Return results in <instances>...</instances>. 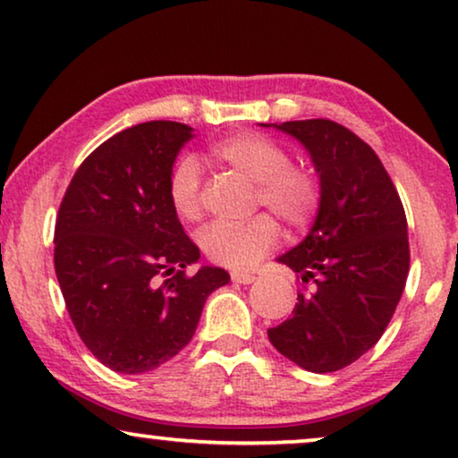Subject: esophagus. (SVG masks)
<instances>
[{
	"mask_svg": "<svg viewBox=\"0 0 458 458\" xmlns=\"http://www.w3.org/2000/svg\"><path fill=\"white\" fill-rule=\"evenodd\" d=\"M231 281H233V284H240V285H248V284H252V281H256V275L248 273V271H231Z\"/></svg>",
	"mask_w": 458,
	"mask_h": 458,
	"instance_id": "34e87169",
	"label": "esophagus"
}]
</instances>
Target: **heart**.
Instances as JSON below:
<instances>
[{
  "mask_svg": "<svg viewBox=\"0 0 458 458\" xmlns=\"http://www.w3.org/2000/svg\"><path fill=\"white\" fill-rule=\"evenodd\" d=\"M212 156L233 171L256 181V206H267L292 229L315 221L323 202L321 177L304 165L290 162L279 141L256 131H242L212 146ZM174 216L193 223L202 216V174L198 162L185 156L173 166L166 183ZM281 229L271 215H256L246 223H212L199 233V246L212 262L248 268L279 243Z\"/></svg>",
  "mask_w": 458,
  "mask_h": 458,
  "instance_id": "1",
  "label": "heart"
}]
</instances>
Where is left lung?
Here are the masks:
<instances>
[{
  "mask_svg": "<svg viewBox=\"0 0 458 458\" xmlns=\"http://www.w3.org/2000/svg\"><path fill=\"white\" fill-rule=\"evenodd\" d=\"M275 127L310 152L323 202L306 240L279 256L300 292L292 317L267 334L306 371H340L377 344L404 292V206L379 156L340 123L309 118Z\"/></svg>",
  "mask_w": 458,
  "mask_h": 458,
  "instance_id": "obj_1",
  "label": "left lung"
}]
</instances>
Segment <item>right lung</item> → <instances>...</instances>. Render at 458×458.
<instances>
[{"label": "right lung", "mask_w": 458, "mask_h": 458, "mask_svg": "<svg viewBox=\"0 0 458 458\" xmlns=\"http://www.w3.org/2000/svg\"><path fill=\"white\" fill-rule=\"evenodd\" d=\"M191 127L149 121L98 146L77 168L54 231L66 310L96 359L116 373L152 371L196 334L206 298L229 273L202 267L168 204L166 183Z\"/></svg>", "instance_id": "right-lung-1"}]
</instances>
